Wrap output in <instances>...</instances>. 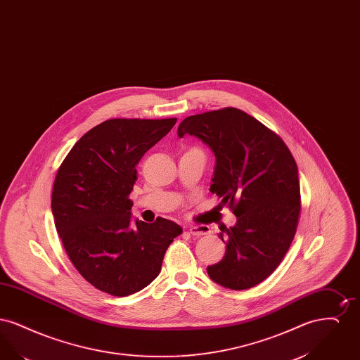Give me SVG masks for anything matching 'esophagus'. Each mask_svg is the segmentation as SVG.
<instances>
[{"label":"esophagus","instance_id":"34e87169","mask_svg":"<svg viewBox=\"0 0 360 360\" xmlns=\"http://www.w3.org/2000/svg\"><path fill=\"white\" fill-rule=\"evenodd\" d=\"M188 232L193 236H202V235L210 233V229L207 225H193V226H188Z\"/></svg>","mask_w":360,"mask_h":360}]
</instances>
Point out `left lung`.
<instances>
[{
    "mask_svg": "<svg viewBox=\"0 0 360 360\" xmlns=\"http://www.w3.org/2000/svg\"><path fill=\"white\" fill-rule=\"evenodd\" d=\"M201 139L216 156L210 191L238 217L219 238L223 259L206 269L232 290L257 286L273 274L290 248L301 213L297 163L285 141L236 108L188 116L178 136Z\"/></svg>",
    "mask_w": 360,
    "mask_h": 360,
    "instance_id": "obj_1",
    "label": "left lung"
}]
</instances>
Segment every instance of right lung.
<instances>
[{"mask_svg": "<svg viewBox=\"0 0 360 360\" xmlns=\"http://www.w3.org/2000/svg\"><path fill=\"white\" fill-rule=\"evenodd\" d=\"M176 119H110L81 137L59 166L51 207L71 263L96 289L125 297L160 273L178 224H131L137 163Z\"/></svg>", "mask_w": 360, "mask_h": 360, "instance_id": "right-lung-1", "label": "right lung"}]
</instances>
